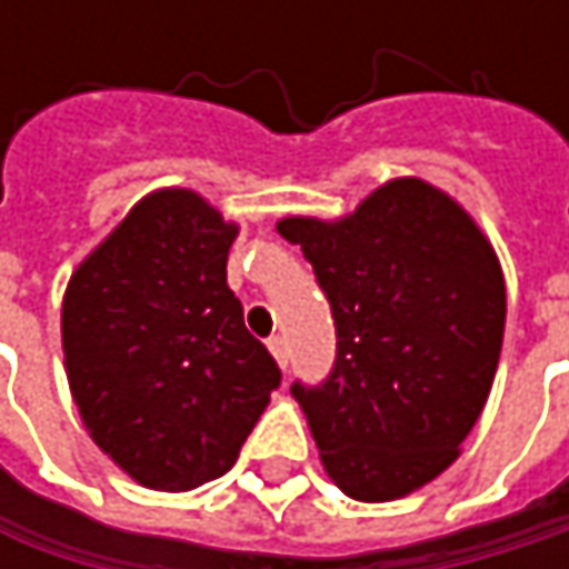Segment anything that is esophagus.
I'll list each match as a JSON object with an SVG mask.
<instances>
[{"label":"esophagus","instance_id":"obj_1","mask_svg":"<svg viewBox=\"0 0 569 569\" xmlns=\"http://www.w3.org/2000/svg\"><path fill=\"white\" fill-rule=\"evenodd\" d=\"M267 346H270L273 359H277V362H280V366H283V369H286V366H289V349H286L283 336H273V339H270Z\"/></svg>","mask_w":569,"mask_h":569}]
</instances>
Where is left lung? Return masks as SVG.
Returning a JSON list of instances; mask_svg holds the SVG:
<instances>
[{
	"label": "left lung",
	"mask_w": 569,
	"mask_h": 569,
	"mask_svg": "<svg viewBox=\"0 0 569 569\" xmlns=\"http://www.w3.org/2000/svg\"><path fill=\"white\" fill-rule=\"evenodd\" d=\"M332 309L336 362L292 382L329 478L356 501H392L455 458L505 342V277L471 217L421 180L379 187L339 223L289 217Z\"/></svg>",
	"instance_id": "obj_1"
}]
</instances>
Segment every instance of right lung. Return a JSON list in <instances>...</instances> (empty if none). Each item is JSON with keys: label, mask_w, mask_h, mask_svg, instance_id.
Instances as JSON below:
<instances>
[{"label": "right lung", "mask_w": 569, "mask_h": 569, "mask_svg": "<svg viewBox=\"0 0 569 569\" xmlns=\"http://www.w3.org/2000/svg\"><path fill=\"white\" fill-rule=\"evenodd\" d=\"M233 223L161 190L78 267L61 306L68 386L94 445L144 488L233 468L280 366L227 286Z\"/></svg>", "instance_id": "obj_1"}]
</instances>
